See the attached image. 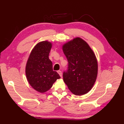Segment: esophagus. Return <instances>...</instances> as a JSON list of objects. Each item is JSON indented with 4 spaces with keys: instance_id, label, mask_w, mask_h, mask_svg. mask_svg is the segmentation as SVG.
<instances>
[{
    "instance_id": "obj_1",
    "label": "esophagus",
    "mask_w": 124,
    "mask_h": 124,
    "mask_svg": "<svg viewBox=\"0 0 124 124\" xmlns=\"http://www.w3.org/2000/svg\"><path fill=\"white\" fill-rule=\"evenodd\" d=\"M57 72H58V73H59V75L60 76V77H62V72H61V71L59 70V71H57Z\"/></svg>"
}]
</instances>
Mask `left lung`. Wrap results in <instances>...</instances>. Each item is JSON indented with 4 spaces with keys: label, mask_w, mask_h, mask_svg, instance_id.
<instances>
[{
    "label": "left lung",
    "mask_w": 124,
    "mask_h": 124,
    "mask_svg": "<svg viewBox=\"0 0 124 124\" xmlns=\"http://www.w3.org/2000/svg\"><path fill=\"white\" fill-rule=\"evenodd\" d=\"M68 62V69L63 74L68 88L76 95H82L91 90L95 83L98 64L95 55L86 42L76 37L62 45Z\"/></svg>",
    "instance_id": "1"
}]
</instances>
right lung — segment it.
Wrapping results in <instances>:
<instances>
[{"label": "right lung", "mask_w": 124, "mask_h": 124, "mask_svg": "<svg viewBox=\"0 0 124 124\" xmlns=\"http://www.w3.org/2000/svg\"><path fill=\"white\" fill-rule=\"evenodd\" d=\"M52 43L47 40L37 44L31 51L25 66V75L29 83L38 92L44 93L51 88L61 77L53 70L49 59Z\"/></svg>", "instance_id": "1"}]
</instances>
